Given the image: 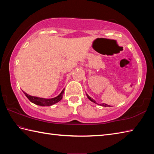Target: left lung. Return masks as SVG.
Segmentation results:
<instances>
[{
	"label": "left lung",
	"instance_id": "left-lung-1",
	"mask_svg": "<svg viewBox=\"0 0 154 154\" xmlns=\"http://www.w3.org/2000/svg\"><path fill=\"white\" fill-rule=\"evenodd\" d=\"M87 94V98L88 99H89L91 101H92L93 103H95V104H99V105H100V106H109V105H108V104H104V103H102V104H98V103H96V101L94 100L93 99H92V98H91V97H89V95H88L87 94Z\"/></svg>",
	"mask_w": 154,
	"mask_h": 154
}]
</instances>
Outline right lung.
I'll use <instances>...</instances> for the list:
<instances>
[{"label":"right lung","instance_id":"1","mask_svg":"<svg viewBox=\"0 0 154 154\" xmlns=\"http://www.w3.org/2000/svg\"><path fill=\"white\" fill-rule=\"evenodd\" d=\"M64 90L65 89H63V91H61V93L59 94L58 96L56 97L52 98V99H45V98H40V97H34V96H31L30 94H27L26 93H25L24 91H23V93H24L28 99L30 100V102L32 103H34L36 105L39 106H51L53 104L58 103L59 101H60L62 98H63V94L64 93Z\"/></svg>","mask_w":154,"mask_h":154}]
</instances>
